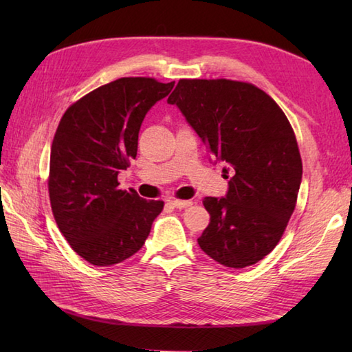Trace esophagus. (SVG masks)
<instances>
[{
	"label": "esophagus",
	"instance_id": "1",
	"mask_svg": "<svg viewBox=\"0 0 352 352\" xmlns=\"http://www.w3.org/2000/svg\"><path fill=\"white\" fill-rule=\"evenodd\" d=\"M169 204L175 208H188L193 203L192 201H183V199H169Z\"/></svg>",
	"mask_w": 352,
	"mask_h": 352
}]
</instances>
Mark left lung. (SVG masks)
Masks as SVG:
<instances>
[{
    "label": "left lung",
    "instance_id": "8db88e82",
    "mask_svg": "<svg viewBox=\"0 0 352 352\" xmlns=\"http://www.w3.org/2000/svg\"><path fill=\"white\" fill-rule=\"evenodd\" d=\"M233 177L226 197H206L208 257L241 269L265 258L295 210L302 163L286 115L261 89L233 80H180L168 98ZM228 178V177H227Z\"/></svg>",
    "mask_w": 352,
    "mask_h": 352
}]
</instances>
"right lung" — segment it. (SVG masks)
Wrapping results in <instances>:
<instances>
[{
  "label": "right lung",
  "mask_w": 352,
  "mask_h": 352,
  "mask_svg": "<svg viewBox=\"0 0 352 352\" xmlns=\"http://www.w3.org/2000/svg\"><path fill=\"white\" fill-rule=\"evenodd\" d=\"M175 81L124 77L95 89L65 111L50 157L54 219L71 248L95 266L121 263L144 246L163 201L118 188L136 159L140 125Z\"/></svg>",
  "instance_id": "right-lung-1"
}]
</instances>
